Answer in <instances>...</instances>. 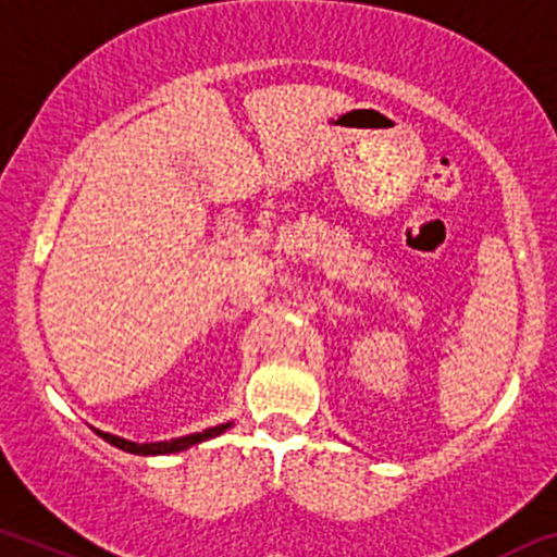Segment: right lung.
<instances>
[{"mask_svg":"<svg viewBox=\"0 0 557 557\" xmlns=\"http://www.w3.org/2000/svg\"><path fill=\"white\" fill-rule=\"evenodd\" d=\"M227 428H232V423H222V425H216V428H209V431H203V433H189V436L171 438V442H152V444L129 442V438L113 436V433L100 431V428H95V433H97V436L106 438L108 444H113V447H119V449H124V451H132V455L156 457V455H176V451H185V449H189V447H195V444L209 442V438L222 436V433L227 431Z\"/></svg>","mask_w":557,"mask_h":557,"instance_id":"obj_1","label":"right lung"}]
</instances>
